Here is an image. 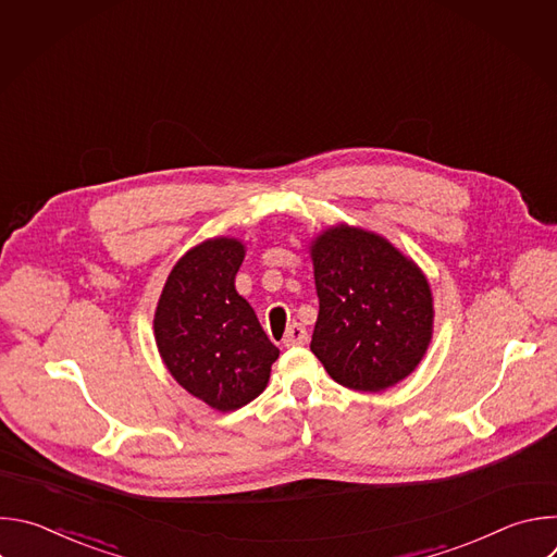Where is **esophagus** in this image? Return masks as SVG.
Instances as JSON below:
<instances>
[{
	"label": "esophagus",
	"instance_id": "1",
	"mask_svg": "<svg viewBox=\"0 0 557 557\" xmlns=\"http://www.w3.org/2000/svg\"><path fill=\"white\" fill-rule=\"evenodd\" d=\"M308 342V331L301 324H293L284 335V346H304Z\"/></svg>",
	"mask_w": 557,
	"mask_h": 557
}]
</instances>
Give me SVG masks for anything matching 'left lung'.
I'll return each mask as SVG.
<instances>
[{"label":"left lung","mask_w":557,"mask_h":557,"mask_svg":"<svg viewBox=\"0 0 557 557\" xmlns=\"http://www.w3.org/2000/svg\"><path fill=\"white\" fill-rule=\"evenodd\" d=\"M320 297L310 350L344 387L381 392L423 359L434 331L428 277L385 237L348 224L310 243Z\"/></svg>","instance_id":"1"}]
</instances>
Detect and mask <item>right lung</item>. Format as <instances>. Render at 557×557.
Masks as SVG:
<instances>
[{
    "label": "right lung",
    "mask_w": 557,
    "mask_h": 557,
    "mask_svg": "<svg viewBox=\"0 0 557 557\" xmlns=\"http://www.w3.org/2000/svg\"><path fill=\"white\" fill-rule=\"evenodd\" d=\"M245 245L211 237L172 269L153 312V337L172 376L218 412L260 396L280 350L251 304L237 295L235 273Z\"/></svg>",
    "instance_id": "right-lung-1"
}]
</instances>
